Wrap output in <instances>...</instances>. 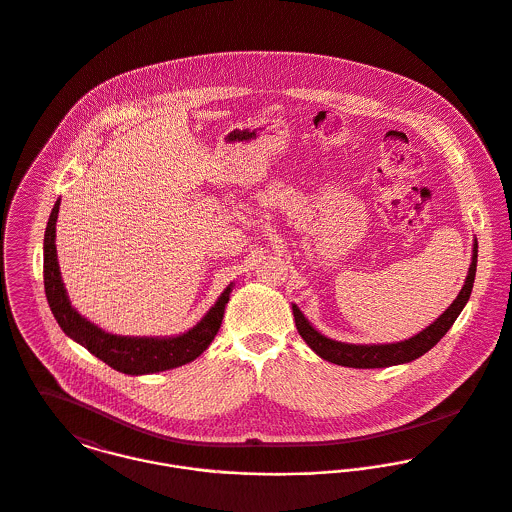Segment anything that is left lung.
I'll list each match as a JSON object with an SVG mask.
<instances>
[{"label":"left lung","mask_w":512,"mask_h":512,"mask_svg":"<svg viewBox=\"0 0 512 512\" xmlns=\"http://www.w3.org/2000/svg\"><path fill=\"white\" fill-rule=\"evenodd\" d=\"M475 271H477V241L473 243V257H471L467 279H465L463 288L459 290L457 298L434 324H430L426 330L412 336L410 340L397 341V343H377V345H355V343L330 340V338L322 336L318 330H314L310 326V322L304 318V314L298 310V306L292 304L296 330L302 336V340L306 341L322 359L336 363V365L355 367V369H379V367L408 363V361L418 359L426 351H430L454 326L455 318L461 314L463 306L467 304V300L471 296Z\"/></svg>","instance_id":"1"}]
</instances>
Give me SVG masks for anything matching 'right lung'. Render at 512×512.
I'll return each mask as SVG.
<instances>
[{"mask_svg":"<svg viewBox=\"0 0 512 512\" xmlns=\"http://www.w3.org/2000/svg\"><path fill=\"white\" fill-rule=\"evenodd\" d=\"M60 200H57L49 224L45 231V265H43V277H45V294L49 300V306L57 318L58 326L62 332L84 345L92 355L108 363L112 369L125 373V375H149L174 369L180 365H186L194 361L198 355H202L212 340L216 338L222 320L224 310L229 300L231 286L222 292L218 302L210 308V312L186 334L174 336V338H129V336H114L104 332L102 328L88 322L84 316H80L66 296V288L60 279V269L57 261V218Z\"/></svg>","mask_w":512,"mask_h":512,"instance_id":"add662e5","label":"right lung"}]
</instances>
